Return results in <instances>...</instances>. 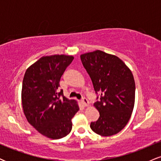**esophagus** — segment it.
<instances>
[{"instance_id": "obj_1", "label": "esophagus", "mask_w": 161, "mask_h": 161, "mask_svg": "<svg viewBox=\"0 0 161 161\" xmlns=\"http://www.w3.org/2000/svg\"><path fill=\"white\" fill-rule=\"evenodd\" d=\"M81 102H82L83 106H85V107L88 106V104H89V101H88V99L86 98V97H83V98L82 99V101H81Z\"/></svg>"}]
</instances>
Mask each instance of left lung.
Instances as JSON below:
<instances>
[{
	"mask_svg": "<svg viewBox=\"0 0 161 161\" xmlns=\"http://www.w3.org/2000/svg\"><path fill=\"white\" fill-rule=\"evenodd\" d=\"M80 57L95 93H101L100 99L94 104L100 116L97 121L92 122L90 127L102 136L118 133L128 123L133 110V75L119 57L99 50Z\"/></svg>",
	"mask_w": 161,
	"mask_h": 161,
	"instance_id": "left-lung-1",
	"label": "left lung"
}]
</instances>
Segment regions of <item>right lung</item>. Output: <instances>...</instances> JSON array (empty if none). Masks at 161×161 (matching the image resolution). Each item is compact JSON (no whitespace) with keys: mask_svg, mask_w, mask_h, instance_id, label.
Wrapping results in <instances>:
<instances>
[{"mask_svg":"<svg viewBox=\"0 0 161 161\" xmlns=\"http://www.w3.org/2000/svg\"><path fill=\"white\" fill-rule=\"evenodd\" d=\"M73 59L63 54L42 57L24 75L22 104L25 117L38 132L52 139L71 132L72 118L79 109L76 101L59 90L60 78Z\"/></svg>","mask_w":161,"mask_h":161,"instance_id":"right-lung-1","label":"right lung"}]
</instances>
